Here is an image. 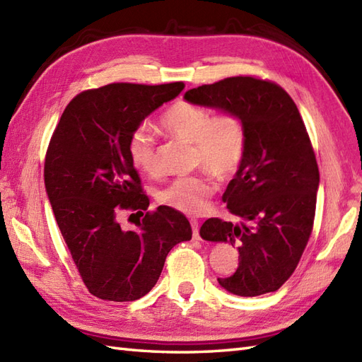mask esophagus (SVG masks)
Instances as JSON below:
<instances>
[{"label":"esophagus","mask_w":362,"mask_h":362,"mask_svg":"<svg viewBox=\"0 0 362 362\" xmlns=\"http://www.w3.org/2000/svg\"><path fill=\"white\" fill-rule=\"evenodd\" d=\"M190 224H192V230H193V240H201V238H199V227H198V219L192 218V219H190Z\"/></svg>","instance_id":"1"}]
</instances>
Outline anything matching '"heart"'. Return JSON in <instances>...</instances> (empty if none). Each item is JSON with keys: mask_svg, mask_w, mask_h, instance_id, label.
Segmentation results:
<instances>
[{"mask_svg": "<svg viewBox=\"0 0 362 362\" xmlns=\"http://www.w3.org/2000/svg\"><path fill=\"white\" fill-rule=\"evenodd\" d=\"M161 126L167 134L193 144L195 163L219 178L233 175L244 161L247 132L244 121L233 112H223L214 117L202 105L178 101L163 113ZM127 152L136 170L156 172L155 138L147 127L132 132ZM215 190L216 184L207 173L186 175L167 184L158 199L182 214L197 215L206 209Z\"/></svg>", "mask_w": 362, "mask_h": 362, "instance_id": "heart-1", "label": "heart"}]
</instances>
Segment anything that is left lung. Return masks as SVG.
Returning <instances> with one entry per match:
<instances>
[{
  "instance_id": "obj_1",
  "label": "left lung",
  "mask_w": 362,
  "mask_h": 362,
  "mask_svg": "<svg viewBox=\"0 0 362 362\" xmlns=\"http://www.w3.org/2000/svg\"><path fill=\"white\" fill-rule=\"evenodd\" d=\"M184 100L233 112L244 121V161L223 195L236 223L209 218L202 240L236 245L240 266L218 278L227 292L258 296L292 276L310 238L320 170L304 121L288 93L272 81L232 76L199 86Z\"/></svg>"
}]
</instances>
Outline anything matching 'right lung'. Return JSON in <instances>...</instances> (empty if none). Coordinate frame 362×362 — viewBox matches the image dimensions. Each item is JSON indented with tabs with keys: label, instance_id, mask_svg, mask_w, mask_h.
Returning a JSON list of instances; mask_svg holds the SVG:
<instances>
[{
	"label": "right lung",
	"instance_id": "1",
	"mask_svg": "<svg viewBox=\"0 0 362 362\" xmlns=\"http://www.w3.org/2000/svg\"><path fill=\"white\" fill-rule=\"evenodd\" d=\"M182 89L184 83H113L81 92L52 135L46 192L83 283L96 298L124 303L147 295L173 245L192 238L189 219L167 206L147 211L138 231L119 226L122 209L142 216L148 207L127 152L132 132Z\"/></svg>",
	"mask_w": 362,
	"mask_h": 362
}]
</instances>
